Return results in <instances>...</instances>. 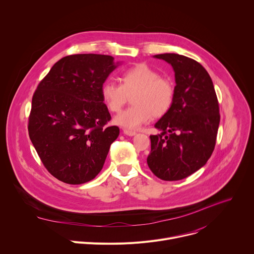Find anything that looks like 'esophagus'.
<instances>
[{
	"label": "esophagus",
	"mask_w": 254,
	"mask_h": 254,
	"mask_svg": "<svg viewBox=\"0 0 254 254\" xmlns=\"http://www.w3.org/2000/svg\"><path fill=\"white\" fill-rule=\"evenodd\" d=\"M124 133H125V134H127V135H128V136H133V135H135V134H136V132H135V131L127 130V129H125V130H124Z\"/></svg>",
	"instance_id": "esophagus-1"
}]
</instances>
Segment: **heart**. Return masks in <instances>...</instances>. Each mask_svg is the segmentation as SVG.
Masks as SVG:
<instances>
[{"mask_svg":"<svg viewBox=\"0 0 254 254\" xmlns=\"http://www.w3.org/2000/svg\"><path fill=\"white\" fill-rule=\"evenodd\" d=\"M121 83L107 79L100 87L101 99L110 112H119L132 93L134 106L118 114L113 123L127 130H137L148 124L153 116L166 115L173 105V83L161 77L159 71L148 64H136L121 75Z\"/></svg>","mask_w":254,"mask_h":254,"instance_id":"obj_1","label":"heart"}]
</instances>
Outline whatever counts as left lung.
Wrapping results in <instances>:
<instances>
[{"instance_id":"obj_1","label":"left lung","mask_w":254,"mask_h":254,"mask_svg":"<svg viewBox=\"0 0 254 254\" xmlns=\"http://www.w3.org/2000/svg\"><path fill=\"white\" fill-rule=\"evenodd\" d=\"M175 72V98L155 125L147 163L161 180L178 181L197 172L211 157L220 116L212 79L194 59L175 53L154 55Z\"/></svg>"}]
</instances>
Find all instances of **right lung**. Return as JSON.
I'll list each match as a JSON object with an SVG mask.
<instances>
[{"label": "right lung", "mask_w": 254, "mask_h": 254, "mask_svg": "<svg viewBox=\"0 0 254 254\" xmlns=\"http://www.w3.org/2000/svg\"><path fill=\"white\" fill-rule=\"evenodd\" d=\"M121 63L101 54L63 57L33 95L30 139L48 172L66 184L94 179L120 134L118 127H105L112 117L100 87Z\"/></svg>", "instance_id": "right-lung-1"}]
</instances>
